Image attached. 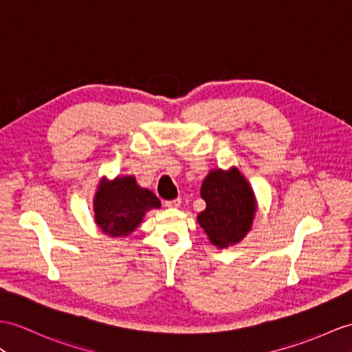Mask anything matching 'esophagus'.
<instances>
[{"label":"esophagus","mask_w":352,"mask_h":352,"mask_svg":"<svg viewBox=\"0 0 352 352\" xmlns=\"http://www.w3.org/2000/svg\"><path fill=\"white\" fill-rule=\"evenodd\" d=\"M181 204H182V200L181 199H175V200H168V201H166V206L167 208H181Z\"/></svg>","instance_id":"1"}]
</instances>
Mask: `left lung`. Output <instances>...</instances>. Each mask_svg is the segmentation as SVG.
Here are the masks:
<instances>
[{"label":"left lung","instance_id":"1","mask_svg":"<svg viewBox=\"0 0 352 352\" xmlns=\"http://www.w3.org/2000/svg\"><path fill=\"white\" fill-rule=\"evenodd\" d=\"M200 195L206 209L197 215V222L210 243L224 250L242 242L252 228L258 204L241 170L234 166L212 168L201 184Z\"/></svg>","mask_w":352,"mask_h":352}]
</instances>
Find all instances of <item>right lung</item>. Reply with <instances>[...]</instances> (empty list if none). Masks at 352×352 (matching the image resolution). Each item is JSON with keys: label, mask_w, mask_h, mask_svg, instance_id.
I'll return each mask as SVG.
<instances>
[{"label": "right lung", "mask_w": 352, "mask_h": 352, "mask_svg": "<svg viewBox=\"0 0 352 352\" xmlns=\"http://www.w3.org/2000/svg\"><path fill=\"white\" fill-rule=\"evenodd\" d=\"M92 206L94 221L101 233L128 237L142 224L148 212L161 208V201L148 188L137 184L133 175H119L115 179H100Z\"/></svg>", "instance_id": "right-lung-1"}]
</instances>
